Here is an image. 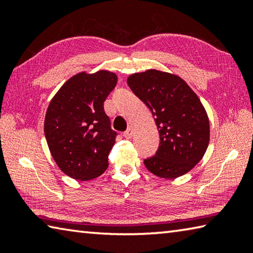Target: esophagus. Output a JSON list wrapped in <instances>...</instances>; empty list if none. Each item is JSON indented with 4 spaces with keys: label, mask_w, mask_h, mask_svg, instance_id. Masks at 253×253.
Segmentation results:
<instances>
[{
    "label": "esophagus",
    "mask_w": 253,
    "mask_h": 253,
    "mask_svg": "<svg viewBox=\"0 0 253 253\" xmlns=\"http://www.w3.org/2000/svg\"><path fill=\"white\" fill-rule=\"evenodd\" d=\"M132 132H134V127L130 126V127H128V129L125 132H124V136H125V138L130 139L132 137Z\"/></svg>",
    "instance_id": "1"
}]
</instances>
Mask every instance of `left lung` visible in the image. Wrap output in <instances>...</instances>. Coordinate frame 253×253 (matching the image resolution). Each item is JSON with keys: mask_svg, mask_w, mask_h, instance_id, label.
Instances as JSON below:
<instances>
[{"mask_svg": "<svg viewBox=\"0 0 253 253\" xmlns=\"http://www.w3.org/2000/svg\"><path fill=\"white\" fill-rule=\"evenodd\" d=\"M131 91L146 105L160 132L155 155L144 161L158 177L182 176L202 160L210 143V122L190 85L169 72L148 69L127 78Z\"/></svg>", "mask_w": 253, "mask_h": 253, "instance_id": "1", "label": "left lung"}]
</instances>
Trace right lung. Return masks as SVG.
Returning a JSON list of instances; mask_svg holds the SVG:
<instances>
[{
  "label": "right lung",
  "mask_w": 253,
  "mask_h": 253,
  "mask_svg": "<svg viewBox=\"0 0 253 253\" xmlns=\"http://www.w3.org/2000/svg\"><path fill=\"white\" fill-rule=\"evenodd\" d=\"M117 84L108 70L72 76L51 99L44 118L46 143L58 168L68 176L90 181L108 168L116 140L104 101Z\"/></svg>",
  "instance_id": "1"
}]
</instances>
